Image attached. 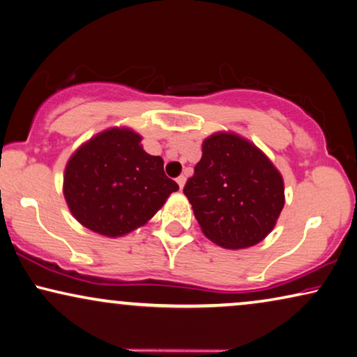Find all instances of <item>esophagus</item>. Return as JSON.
<instances>
[{
    "instance_id": "1",
    "label": "esophagus",
    "mask_w": 357,
    "mask_h": 357,
    "mask_svg": "<svg viewBox=\"0 0 357 357\" xmlns=\"http://www.w3.org/2000/svg\"><path fill=\"white\" fill-rule=\"evenodd\" d=\"M176 183L179 185V189L184 188V184H185V176H184V174H181V176L176 179Z\"/></svg>"
}]
</instances>
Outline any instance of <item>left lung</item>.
I'll list each match as a JSON object with an SVG mask.
<instances>
[{
  "mask_svg": "<svg viewBox=\"0 0 357 357\" xmlns=\"http://www.w3.org/2000/svg\"><path fill=\"white\" fill-rule=\"evenodd\" d=\"M202 232L222 248L264 241L285 204L284 178L268 155L237 132L202 142V158L184 185Z\"/></svg>",
  "mask_w": 357,
  "mask_h": 357,
  "instance_id": "obj_1",
  "label": "left lung"
}]
</instances>
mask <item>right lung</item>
Listing matches in <instances>:
<instances>
[{
	"label": "right lung",
	"mask_w": 357,
	"mask_h": 357,
	"mask_svg": "<svg viewBox=\"0 0 357 357\" xmlns=\"http://www.w3.org/2000/svg\"><path fill=\"white\" fill-rule=\"evenodd\" d=\"M142 136L112 126L83 142L66 165L63 197L79 225L104 237H123L162 208L179 185L163 158L142 149Z\"/></svg>",
	"instance_id": "1"
}]
</instances>
